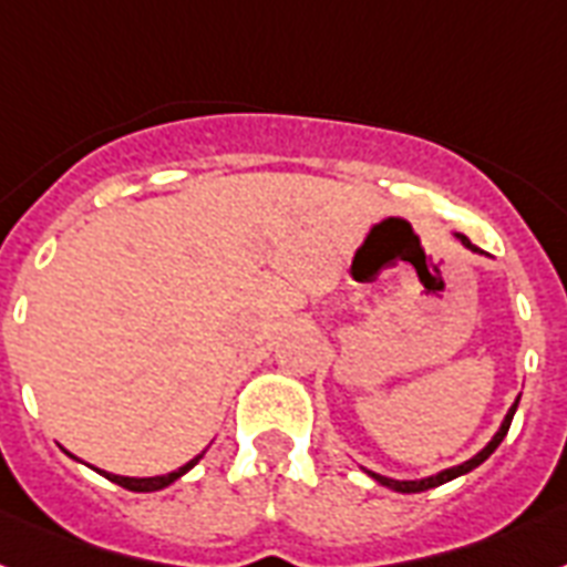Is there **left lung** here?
Segmentation results:
<instances>
[{"instance_id": "8db88e82", "label": "left lung", "mask_w": 567, "mask_h": 567, "mask_svg": "<svg viewBox=\"0 0 567 567\" xmlns=\"http://www.w3.org/2000/svg\"><path fill=\"white\" fill-rule=\"evenodd\" d=\"M455 237H457V240H461L463 246H466V249H470V251H481L478 246H472L470 237H463V234H455ZM516 409H518V396H516V402L509 405L507 417H504L502 429L495 432L493 441L486 443V446L481 449L478 455L470 457V461L457 463V466H452V470H443V472H437V475H429V478H420V481H396V478H385V475H377V472H371V470H364V472H368V475H371L373 481H379V484H382V486H388V489H394V493H423V489H432V486L446 484V481L457 478V475H466V472H472V470H475V466H481V463H484L486 457L493 455L495 449L502 446V441H504V437H507V432H509V423H513V414H516Z\"/></svg>"}]
</instances>
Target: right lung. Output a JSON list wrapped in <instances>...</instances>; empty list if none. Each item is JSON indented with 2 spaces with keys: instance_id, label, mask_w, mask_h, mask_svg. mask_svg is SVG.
Masks as SVG:
<instances>
[{
  "instance_id": "right-lung-1",
  "label": "right lung",
  "mask_w": 567,
  "mask_h": 567,
  "mask_svg": "<svg viewBox=\"0 0 567 567\" xmlns=\"http://www.w3.org/2000/svg\"><path fill=\"white\" fill-rule=\"evenodd\" d=\"M199 457H203V455H196L194 461H188L185 466H179L176 472H167V475H156V478H124V475H112V472H104V470H97V472H101L104 478H110L112 484L124 486V489H133V493H156V489H165V486H171L173 481L182 478V475H185L188 470H194L196 463H199Z\"/></svg>"
}]
</instances>
